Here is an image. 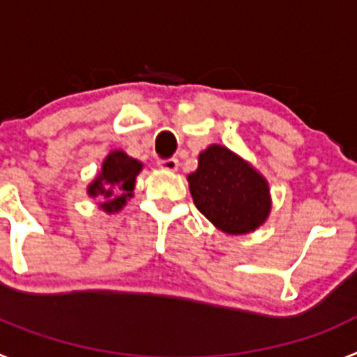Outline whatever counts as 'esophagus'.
Segmentation results:
<instances>
[{
    "mask_svg": "<svg viewBox=\"0 0 357 357\" xmlns=\"http://www.w3.org/2000/svg\"><path fill=\"white\" fill-rule=\"evenodd\" d=\"M157 166H159L160 169H164V172H176V168H178V160H176L175 157H169V159H160L159 162H157Z\"/></svg>",
    "mask_w": 357,
    "mask_h": 357,
    "instance_id": "obj_1",
    "label": "esophagus"
}]
</instances>
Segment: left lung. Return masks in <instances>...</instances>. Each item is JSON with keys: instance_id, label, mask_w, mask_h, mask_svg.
I'll return each mask as SVG.
<instances>
[{"instance_id": "8db88e82", "label": "left lung", "mask_w": 357, "mask_h": 357, "mask_svg": "<svg viewBox=\"0 0 357 357\" xmlns=\"http://www.w3.org/2000/svg\"><path fill=\"white\" fill-rule=\"evenodd\" d=\"M188 181L197 209L227 234H247L270 213L266 181L225 146L202 151Z\"/></svg>"}]
</instances>
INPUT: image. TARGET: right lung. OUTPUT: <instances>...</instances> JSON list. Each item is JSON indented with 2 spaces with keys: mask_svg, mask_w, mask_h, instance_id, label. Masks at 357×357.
<instances>
[{
  "mask_svg": "<svg viewBox=\"0 0 357 357\" xmlns=\"http://www.w3.org/2000/svg\"><path fill=\"white\" fill-rule=\"evenodd\" d=\"M143 164L128 157L123 151H112L103 160L102 173L89 185L91 197L102 198V209L107 213L119 211L134 191L135 175L141 172Z\"/></svg>",
  "mask_w": 357,
  "mask_h": 357,
  "instance_id": "obj_1",
  "label": "right lung"
}]
</instances>
